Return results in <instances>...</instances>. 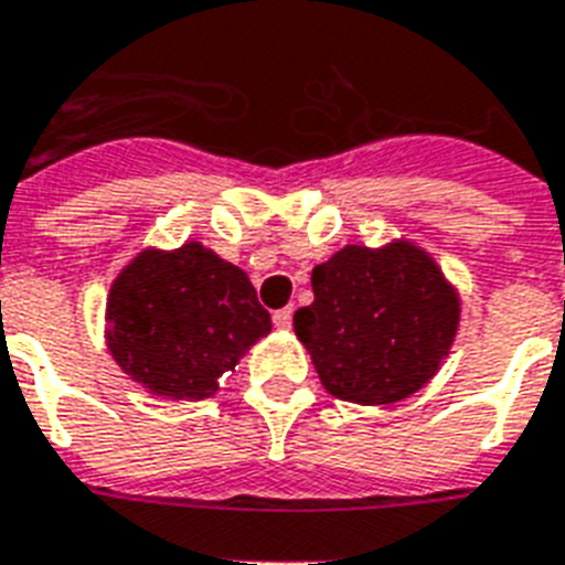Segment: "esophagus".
<instances>
[{
	"label": "esophagus",
	"mask_w": 565,
	"mask_h": 565,
	"mask_svg": "<svg viewBox=\"0 0 565 565\" xmlns=\"http://www.w3.org/2000/svg\"><path fill=\"white\" fill-rule=\"evenodd\" d=\"M291 306H286V309H279V312H274V327H279V330H288L291 327Z\"/></svg>",
	"instance_id": "obj_1"
}]
</instances>
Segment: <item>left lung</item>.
<instances>
[{
	"instance_id": "8db88e82",
	"label": "left lung",
	"mask_w": 565,
	"mask_h": 565,
	"mask_svg": "<svg viewBox=\"0 0 565 565\" xmlns=\"http://www.w3.org/2000/svg\"><path fill=\"white\" fill-rule=\"evenodd\" d=\"M315 300L295 312L330 395L395 404L427 383L448 356L460 300L436 262L413 244L344 247L312 270Z\"/></svg>"
}]
</instances>
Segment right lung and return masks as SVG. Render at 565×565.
I'll return each instance as SVG.
<instances>
[{
	"instance_id": "right-lung-1",
	"label": "right lung",
	"mask_w": 565,
	"mask_h": 565,
	"mask_svg": "<svg viewBox=\"0 0 565 565\" xmlns=\"http://www.w3.org/2000/svg\"><path fill=\"white\" fill-rule=\"evenodd\" d=\"M270 332L250 277L203 244L147 250L108 295V351L143 388L203 401Z\"/></svg>"
}]
</instances>
